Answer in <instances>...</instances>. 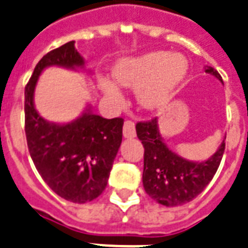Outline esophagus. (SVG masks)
<instances>
[{
  "label": "esophagus",
  "instance_id": "1",
  "mask_svg": "<svg viewBox=\"0 0 248 248\" xmlns=\"http://www.w3.org/2000/svg\"><path fill=\"white\" fill-rule=\"evenodd\" d=\"M123 134L125 138H133L136 137V128H134V123L130 120H126L124 123V128H123Z\"/></svg>",
  "mask_w": 248,
  "mask_h": 248
}]
</instances>
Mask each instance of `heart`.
<instances>
[{
	"mask_svg": "<svg viewBox=\"0 0 248 248\" xmlns=\"http://www.w3.org/2000/svg\"><path fill=\"white\" fill-rule=\"evenodd\" d=\"M187 72V61L181 54L158 51L138 58L124 59L114 68L116 81L126 88H137L136 97L145 110L164 106ZM99 86L107 97L122 101L118 85L110 78H102Z\"/></svg>",
	"mask_w": 248,
	"mask_h": 248,
	"instance_id": "b5f03b06",
	"label": "heart"
}]
</instances>
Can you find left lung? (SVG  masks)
I'll return each mask as SVG.
<instances>
[{"mask_svg":"<svg viewBox=\"0 0 248 248\" xmlns=\"http://www.w3.org/2000/svg\"><path fill=\"white\" fill-rule=\"evenodd\" d=\"M206 72L222 82L220 74L212 67L207 66ZM136 132L145 147L142 174L145 191L167 207L185 204L202 193L214 178L225 150V141H222L206 162H191L168 149L159 133L156 118L137 123Z\"/></svg>","mask_w":248,"mask_h":248,"instance_id":"obj_1","label":"left lung"}]
</instances>
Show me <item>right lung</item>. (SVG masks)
<instances>
[{
    "label": "right lung",
    "instance_id": "1",
    "mask_svg": "<svg viewBox=\"0 0 248 248\" xmlns=\"http://www.w3.org/2000/svg\"><path fill=\"white\" fill-rule=\"evenodd\" d=\"M84 59L70 41L49 51L34 67L24 92L26 137L31 158L44 181L59 197L86 203L106 189L112 163L122 143V118L105 119L88 106L80 118L67 124L50 123L34 108L38 76L46 67L84 68Z\"/></svg>",
    "mask_w": 248,
    "mask_h": 248
}]
</instances>
